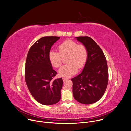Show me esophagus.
<instances>
[{
  "label": "esophagus",
  "mask_w": 131,
  "mask_h": 131,
  "mask_svg": "<svg viewBox=\"0 0 131 131\" xmlns=\"http://www.w3.org/2000/svg\"><path fill=\"white\" fill-rule=\"evenodd\" d=\"M68 79V78H63V81L64 82H65V81H66V80H67Z\"/></svg>",
  "instance_id": "34e87169"
}]
</instances>
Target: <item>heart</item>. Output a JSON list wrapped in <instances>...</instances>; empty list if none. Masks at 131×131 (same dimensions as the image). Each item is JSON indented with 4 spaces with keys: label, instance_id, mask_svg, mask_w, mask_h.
<instances>
[{
    "label": "heart",
    "instance_id": "obj_1",
    "mask_svg": "<svg viewBox=\"0 0 131 131\" xmlns=\"http://www.w3.org/2000/svg\"><path fill=\"white\" fill-rule=\"evenodd\" d=\"M59 53L53 50L49 52L48 58L51 65L54 67L61 66L62 57H67V65L62 66L58 71L61 77H69L75 74L78 68H83L88 60V52L83 44L71 39L64 41L58 46Z\"/></svg>",
    "mask_w": 131,
    "mask_h": 131
}]
</instances>
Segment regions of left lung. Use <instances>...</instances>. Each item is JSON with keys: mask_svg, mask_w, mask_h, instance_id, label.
<instances>
[{"mask_svg": "<svg viewBox=\"0 0 131 131\" xmlns=\"http://www.w3.org/2000/svg\"><path fill=\"white\" fill-rule=\"evenodd\" d=\"M88 50V60L82 72L71 79L74 99L84 104L97 102L103 96L108 82L105 57L100 47L90 37H75Z\"/></svg>", "mask_w": 131, "mask_h": 131, "instance_id": "1", "label": "left lung"}]
</instances>
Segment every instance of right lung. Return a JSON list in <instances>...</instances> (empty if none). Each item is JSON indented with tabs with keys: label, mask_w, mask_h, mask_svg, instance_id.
<instances>
[{
	"label": "right lung",
	"mask_w": 131,
	"mask_h": 131,
	"mask_svg": "<svg viewBox=\"0 0 131 131\" xmlns=\"http://www.w3.org/2000/svg\"><path fill=\"white\" fill-rule=\"evenodd\" d=\"M60 38L44 36L36 41L27 54L25 78L28 88L33 98L39 103L51 105L61 99L62 78L53 80L57 72L52 68L48 58L51 48Z\"/></svg>",
	"instance_id": "right-lung-1"
}]
</instances>
